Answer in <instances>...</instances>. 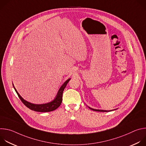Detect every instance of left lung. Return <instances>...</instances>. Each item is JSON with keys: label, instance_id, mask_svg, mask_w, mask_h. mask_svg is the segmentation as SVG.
Segmentation results:
<instances>
[{"label": "left lung", "instance_id": "1", "mask_svg": "<svg viewBox=\"0 0 146 146\" xmlns=\"http://www.w3.org/2000/svg\"><path fill=\"white\" fill-rule=\"evenodd\" d=\"M90 109L94 110V111H101V112H107V111H112V110H98V109H92L90 107H88Z\"/></svg>", "mask_w": 146, "mask_h": 146}]
</instances>
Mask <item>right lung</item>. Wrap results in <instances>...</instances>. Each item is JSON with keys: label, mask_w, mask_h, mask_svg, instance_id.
I'll use <instances>...</instances> for the list:
<instances>
[{"label": "right lung", "mask_w": 146, "mask_h": 146, "mask_svg": "<svg viewBox=\"0 0 146 146\" xmlns=\"http://www.w3.org/2000/svg\"><path fill=\"white\" fill-rule=\"evenodd\" d=\"M70 78L68 79L64 83L63 85L60 87V88H59V90L57 93L56 97L55 98V99L53 100H52L51 102H50L49 103H44V104H40V105H37V104L31 103L24 100L18 94V92H17V91L14 87L13 84V87H14L15 92H17L19 98L20 99V100H21V102L28 108H29V109H31L32 110L37 111V112H49V111H52L55 110L58 107H59V106L60 105V104L62 101V94H63L64 90L67 84L70 81Z\"/></svg>", "instance_id": "1"}]
</instances>
